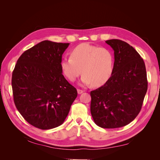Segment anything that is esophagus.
<instances>
[{
    "instance_id": "esophagus-1",
    "label": "esophagus",
    "mask_w": 160,
    "mask_h": 160,
    "mask_svg": "<svg viewBox=\"0 0 160 160\" xmlns=\"http://www.w3.org/2000/svg\"><path fill=\"white\" fill-rule=\"evenodd\" d=\"M77 93H78V94H81V93H83V90H81V89H77Z\"/></svg>"
}]
</instances>
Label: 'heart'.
Returning <instances> with one entry per match:
<instances>
[{"label": "heart", "mask_w": 160, "mask_h": 160, "mask_svg": "<svg viewBox=\"0 0 160 160\" xmlns=\"http://www.w3.org/2000/svg\"><path fill=\"white\" fill-rule=\"evenodd\" d=\"M60 66L62 74L70 81H74L82 69L81 85L98 87L106 83L112 74L113 57L106 48L82 43L72 50L70 57L62 58Z\"/></svg>", "instance_id": "1"}]
</instances>
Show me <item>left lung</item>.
Listing matches in <instances>:
<instances>
[{
  "instance_id": "obj_1",
  "label": "left lung",
  "mask_w": 160,
  "mask_h": 160,
  "mask_svg": "<svg viewBox=\"0 0 160 160\" xmlns=\"http://www.w3.org/2000/svg\"><path fill=\"white\" fill-rule=\"evenodd\" d=\"M114 51L112 74L99 88L91 91V113L103 128H118L131 123L142 109L148 90L146 65L126 42L106 41Z\"/></svg>"
}]
</instances>
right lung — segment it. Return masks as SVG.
<instances>
[{"instance_id":"add662e5","label":"right lung","mask_w":160,"mask_h":160,"mask_svg":"<svg viewBox=\"0 0 160 160\" xmlns=\"http://www.w3.org/2000/svg\"><path fill=\"white\" fill-rule=\"evenodd\" d=\"M69 45L50 41L38 43L22 53L12 72L16 108L28 123L38 129L61 125L77 96L60 66Z\"/></svg>"}]
</instances>
